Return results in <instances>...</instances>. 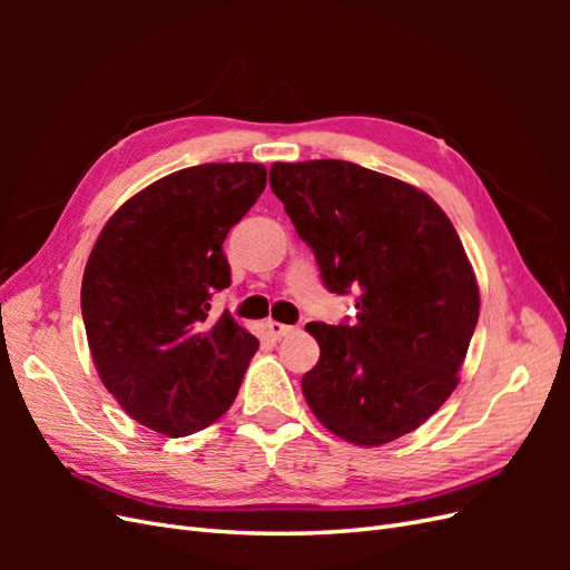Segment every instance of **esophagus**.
Wrapping results in <instances>:
<instances>
[{
	"instance_id": "1",
	"label": "esophagus",
	"mask_w": 570,
	"mask_h": 570,
	"mask_svg": "<svg viewBox=\"0 0 570 570\" xmlns=\"http://www.w3.org/2000/svg\"><path fill=\"white\" fill-rule=\"evenodd\" d=\"M266 327H268L271 337H275V340H281V337H285L287 333L295 331V325H285V323H278V321H268Z\"/></svg>"
}]
</instances>
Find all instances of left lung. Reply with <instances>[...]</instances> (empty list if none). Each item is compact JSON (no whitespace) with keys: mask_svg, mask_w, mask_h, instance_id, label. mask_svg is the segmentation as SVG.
I'll return each mask as SVG.
<instances>
[{"mask_svg":"<svg viewBox=\"0 0 570 570\" xmlns=\"http://www.w3.org/2000/svg\"><path fill=\"white\" fill-rule=\"evenodd\" d=\"M271 189L354 323H306L321 347L302 377L316 419L361 446L425 423L459 383L480 292L452 220L419 187L337 159L273 164Z\"/></svg>","mask_w":570,"mask_h":570,"instance_id":"8db88e82","label":"left lung"}]
</instances>
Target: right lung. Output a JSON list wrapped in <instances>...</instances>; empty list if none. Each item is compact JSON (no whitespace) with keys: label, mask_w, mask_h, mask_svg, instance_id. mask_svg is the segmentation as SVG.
<instances>
[{"label":"right lung","mask_w":570,"mask_h":570,"mask_svg":"<svg viewBox=\"0 0 570 570\" xmlns=\"http://www.w3.org/2000/svg\"><path fill=\"white\" fill-rule=\"evenodd\" d=\"M266 187L262 164H202L145 187L109 218L82 275L85 333L105 387L168 438L218 421L258 340L214 292L230 285L223 239Z\"/></svg>","instance_id":"add662e5"}]
</instances>
